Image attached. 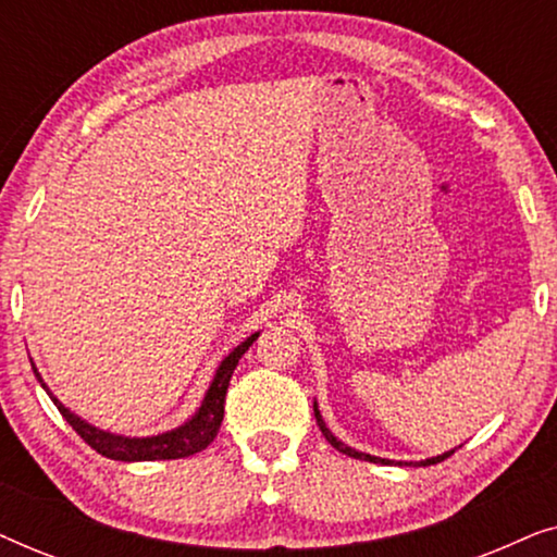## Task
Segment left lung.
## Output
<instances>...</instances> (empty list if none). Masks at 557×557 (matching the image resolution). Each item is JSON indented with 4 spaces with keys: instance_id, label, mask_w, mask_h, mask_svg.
Masks as SVG:
<instances>
[{
    "instance_id": "1",
    "label": "left lung",
    "mask_w": 557,
    "mask_h": 557,
    "mask_svg": "<svg viewBox=\"0 0 557 557\" xmlns=\"http://www.w3.org/2000/svg\"><path fill=\"white\" fill-rule=\"evenodd\" d=\"M314 418H317V423H319V431L324 433V438L330 441V444L337 448L339 454H347V456H352V459H362V461H370V463H393L391 459H380V456H372V454H364V451H357V448H352V446H347L345 441H339L337 436H334V433L326 429V423H324V418H322V413H319V406H317V400H314ZM454 454V448L451 451H444V454H438V456H431V459H423V461H406V467H410V463H413V467H429V463H438V461H444V459H448V456ZM398 463H403V461H398Z\"/></svg>"
}]
</instances>
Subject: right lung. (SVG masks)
<instances>
[{"mask_svg":"<svg viewBox=\"0 0 557 557\" xmlns=\"http://www.w3.org/2000/svg\"><path fill=\"white\" fill-rule=\"evenodd\" d=\"M258 334L253 332L250 337L240 342L238 347H233L231 352L223 357V362L218 364L215 375L210 380V387L205 391V398L200 403V408L195 410L193 418H187L185 423L177 425V429L157 433V436H121V433H111L98 429V425L88 423L86 418H81L78 413H73L71 408L63 406L52 391L45 383L40 370L35 368L33 362V372L37 377V383L42 385V391L50 395V400L55 403L60 413L67 423L73 425V431L86 441L90 448H96L98 454L106 456V459L113 461H162V459H185V456H193L202 448H208L212 444V438L218 436L220 423H223V413H225V393L227 385H231L233 370L243 355L248 352V347L258 339Z\"/></svg>","mask_w":557,"mask_h":557,"instance_id":"right-lung-1","label":"right lung"}]
</instances>
